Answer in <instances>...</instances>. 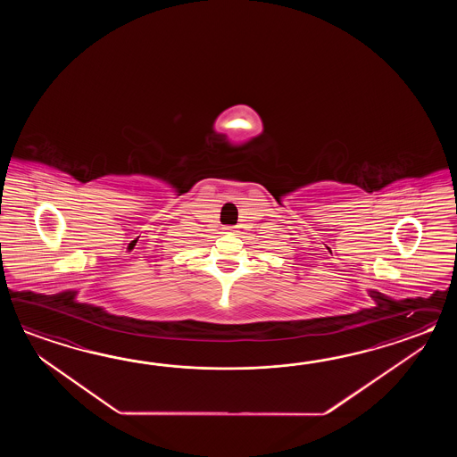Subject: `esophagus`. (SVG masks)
Returning <instances> with one entry per match:
<instances>
[{"mask_svg":"<svg viewBox=\"0 0 457 457\" xmlns=\"http://www.w3.org/2000/svg\"><path fill=\"white\" fill-rule=\"evenodd\" d=\"M225 232L235 233L237 232V227H225Z\"/></svg>","mask_w":457,"mask_h":457,"instance_id":"1","label":"esophagus"}]
</instances>
